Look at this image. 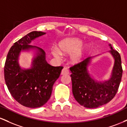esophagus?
<instances>
[{"mask_svg": "<svg viewBox=\"0 0 127 127\" xmlns=\"http://www.w3.org/2000/svg\"><path fill=\"white\" fill-rule=\"evenodd\" d=\"M68 73H69V71H68V68H66V67H64L63 69L62 70V73H61V74H62V75H68Z\"/></svg>", "mask_w": 127, "mask_h": 127, "instance_id": "1", "label": "esophagus"}]
</instances>
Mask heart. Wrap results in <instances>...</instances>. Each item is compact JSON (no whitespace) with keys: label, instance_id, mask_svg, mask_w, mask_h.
<instances>
[{"label":"heart","instance_id":"1","mask_svg":"<svg viewBox=\"0 0 127 127\" xmlns=\"http://www.w3.org/2000/svg\"><path fill=\"white\" fill-rule=\"evenodd\" d=\"M82 44V40L78 38H67L62 40L59 43V50L54 49L52 54L55 57L60 59L61 54L70 55V62L71 63L78 64L82 61L84 56L88 50V45Z\"/></svg>","mask_w":127,"mask_h":127}]
</instances>
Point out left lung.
Masks as SVG:
<instances>
[{
    "label": "left lung",
    "instance_id": "8db88e82",
    "mask_svg": "<svg viewBox=\"0 0 127 127\" xmlns=\"http://www.w3.org/2000/svg\"><path fill=\"white\" fill-rule=\"evenodd\" d=\"M115 60L110 78L98 82L91 78L88 67L93 57H88L70 68L72 82V92L75 100L87 108H97L109 103L117 93L121 81L122 68L119 52L109 44Z\"/></svg>",
    "mask_w": 127,
    "mask_h": 127
}]
</instances>
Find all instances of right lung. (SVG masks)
Listing matches in <instances>:
<instances>
[{"label":"right lung","instance_id":"obj_1","mask_svg":"<svg viewBox=\"0 0 127 127\" xmlns=\"http://www.w3.org/2000/svg\"><path fill=\"white\" fill-rule=\"evenodd\" d=\"M45 34L32 32L14 43L9 51L4 67L6 85L11 95L21 105L30 108L41 107L48 101L52 87L63 68L49 64L44 51L30 45L32 40ZM30 49L36 51L31 68L22 69L18 63L20 52Z\"/></svg>","mask_w":127,"mask_h":127}]
</instances>
